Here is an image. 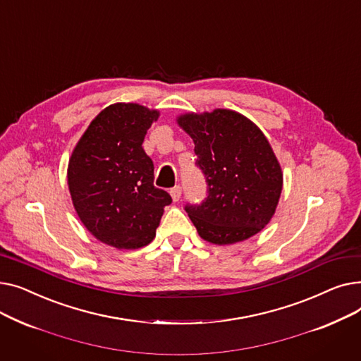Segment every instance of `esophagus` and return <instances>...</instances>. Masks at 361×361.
<instances>
[{"label":"esophagus","instance_id":"esophagus-1","mask_svg":"<svg viewBox=\"0 0 361 361\" xmlns=\"http://www.w3.org/2000/svg\"><path fill=\"white\" fill-rule=\"evenodd\" d=\"M169 193H171V197H173L174 202H178L181 199V187L180 185L173 187V188H171Z\"/></svg>","mask_w":361,"mask_h":361}]
</instances>
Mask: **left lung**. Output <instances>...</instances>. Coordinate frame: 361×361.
<instances>
[{"mask_svg": "<svg viewBox=\"0 0 361 361\" xmlns=\"http://www.w3.org/2000/svg\"><path fill=\"white\" fill-rule=\"evenodd\" d=\"M177 123L193 139L207 183V197L184 207L199 235L224 245L262 231L279 202L282 171L260 128L231 109L184 114Z\"/></svg>", "mask_w": 361, "mask_h": 361, "instance_id": "obj_1", "label": "left lung"}]
</instances>
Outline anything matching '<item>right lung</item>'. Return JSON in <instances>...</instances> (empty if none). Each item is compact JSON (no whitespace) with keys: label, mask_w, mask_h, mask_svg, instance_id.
Segmentation results:
<instances>
[{"label":"right lung","mask_w":361,"mask_h":361,"mask_svg":"<svg viewBox=\"0 0 361 361\" xmlns=\"http://www.w3.org/2000/svg\"><path fill=\"white\" fill-rule=\"evenodd\" d=\"M158 117L139 104H112L93 118L68 161L75 212L94 238L116 249L147 245L173 202L154 185V162L142 147Z\"/></svg>","instance_id":"add662e5"}]
</instances>
